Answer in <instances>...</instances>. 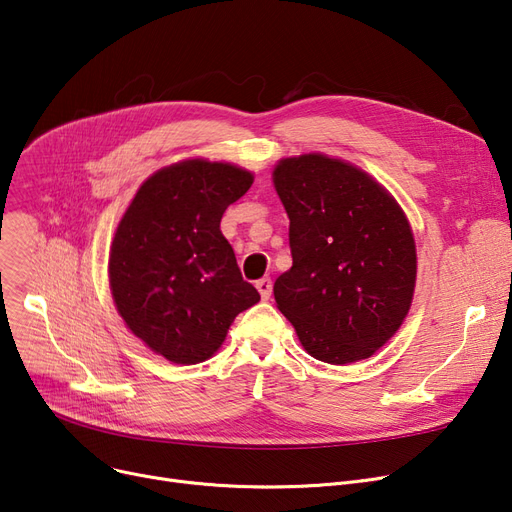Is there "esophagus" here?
Returning <instances> with one entry per match:
<instances>
[{
    "label": "esophagus",
    "mask_w": 512,
    "mask_h": 512,
    "mask_svg": "<svg viewBox=\"0 0 512 512\" xmlns=\"http://www.w3.org/2000/svg\"><path fill=\"white\" fill-rule=\"evenodd\" d=\"M257 290H259V294H261V299L263 301H267L272 297V280L270 278H261V280H257Z\"/></svg>",
    "instance_id": "obj_1"
}]
</instances>
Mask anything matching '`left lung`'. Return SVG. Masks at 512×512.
<instances>
[{
  "mask_svg": "<svg viewBox=\"0 0 512 512\" xmlns=\"http://www.w3.org/2000/svg\"><path fill=\"white\" fill-rule=\"evenodd\" d=\"M272 178L292 251L274 284L278 309L313 359H369L413 303L417 249L405 211L365 170L326 153L282 157Z\"/></svg>",
  "mask_w": 512,
  "mask_h": 512,
  "instance_id": "8db88e82",
  "label": "left lung"
}]
</instances>
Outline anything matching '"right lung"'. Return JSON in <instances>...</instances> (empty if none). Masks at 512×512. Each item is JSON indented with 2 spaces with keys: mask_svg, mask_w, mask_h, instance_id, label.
Here are the masks:
<instances>
[{
  "mask_svg": "<svg viewBox=\"0 0 512 512\" xmlns=\"http://www.w3.org/2000/svg\"><path fill=\"white\" fill-rule=\"evenodd\" d=\"M255 176L230 161L182 159L132 197L110 247V290L126 328L176 365L218 353L234 317L259 303L245 282L222 215Z\"/></svg>",
  "mask_w": 512,
  "mask_h": 512,
  "instance_id": "add662e5",
  "label": "right lung"
}]
</instances>
